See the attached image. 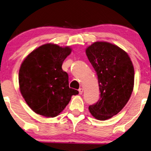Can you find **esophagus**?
I'll list each match as a JSON object with an SVG mask.
<instances>
[{"instance_id": "1", "label": "esophagus", "mask_w": 151, "mask_h": 151, "mask_svg": "<svg viewBox=\"0 0 151 151\" xmlns=\"http://www.w3.org/2000/svg\"><path fill=\"white\" fill-rule=\"evenodd\" d=\"M83 88H79V94H83Z\"/></svg>"}]
</instances>
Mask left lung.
<instances>
[{
    "mask_svg": "<svg viewBox=\"0 0 151 151\" xmlns=\"http://www.w3.org/2000/svg\"><path fill=\"white\" fill-rule=\"evenodd\" d=\"M96 72L100 97L88 109L98 120H106L119 113L129 100L134 87V68L126 52L114 44L94 42L86 50Z\"/></svg>",
    "mask_w": 151,
    "mask_h": 151,
    "instance_id": "8db88e82",
    "label": "left lung"
}]
</instances>
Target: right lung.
Wrapping results in <instances>:
<instances>
[{"label":"right lung","mask_w":151,"mask_h":151,"mask_svg":"<svg viewBox=\"0 0 151 151\" xmlns=\"http://www.w3.org/2000/svg\"><path fill=\"white\" fill-rule=\"evenodd\" d=\"M72 49L47 43L33 50L19 70L20 91L29 107L45 117H55L79 94L70 88L68 74L62 64Z\"/></svg>","instance_id":"right-lung-1"}]
</instances>
